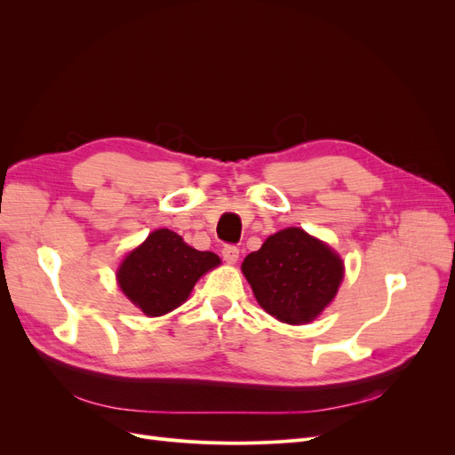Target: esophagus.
<instances>
[{
    "instance_id": "34e87169",
    "label": "esophagus",
    "mask_w": 455,
    "mask_h": 455,
    "mask_svg": "<svg viewBox=\"0 0 455 455\" xmlns=\"http://www.w3.org/2000/svg\"><path fill=\"white\" fill-rule=\"evenodd\" d=\"M222 256H224V259L228 261V264H235V261L239 259V249H237L235 244H224Z\"/></svg>"
}]
</instances>
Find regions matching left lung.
Here are the masks:
<instances>
[{
  "label": "left lung",
  "mask_w": 455,
  "mask_h": 455,
  "mask_svg": "<svg viewBox=\"0 0 455 455\" xmlns=\"http://www.w3.org/2000/svg\"><path fill=\"white\" fill-rule=\"evenodd\" d=\"M258 304L288 324L313 321L338 292L343 261L304 229L286 228L267 237L241 266Z\"/></svg>",
  "instance_id": "left-lung-1"
}]
</instances>
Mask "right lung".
Wrapping results in <instances>:
<instances>
[{
  "label": "right lung",
  "instance_id": "obj_1",
  "mask_svg": "<svg viewBox=\"0 0 455 455\" xmlns=\"http://www.w3.org/2000/svg\"><path fill=\"white\" fill-rule=\"evenodd\" d=\"M218 264L214 252L191 249L178 233L157 229L123 259L117 281L136 307L159 316L182 306L201 275Z\"/></svg>",
  "mask_w": 455,
  "mask_h": 455
}]
</instances>
